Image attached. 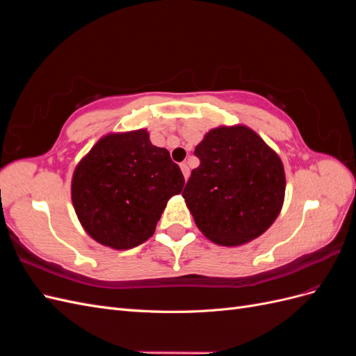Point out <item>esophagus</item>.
I'll use <instances>...</instances> for the list:
<instances>
[{"label": "esophagus", "mask_w": 356, "mask_h": 356, "mask_svg": "<svg viewBox=\"0 0 356 356\" xmlns=\"http://www.w3.org/2000/svg\"><path fill=\"white\" fill-rule=\"evenodd\" d=\"M179 166H181V170H182V175H184V178L187 181L188 177H190V168H188V165L184 161V163H181Z\"/></svg>", "instance_id": "esophagus-1"}]
</instances>
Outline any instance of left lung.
Segmentation results:
<instances>
[{
	"instance_id": "8db88e82",
	"label": "left lung",
	"mask_w": 356,
	"mask_h": 356,
	"mask_svg": "<svg viewBox=\"0 0 356 356\" xmlns=\"http://www.w3.org/2000/svg\"><path fill=\"white\" fill-rule=\"evenodd\" d=\"M200 165L182 191L197 229L222 246L261 236L285 199L282 160L243 124L211 129L196 147Z\"/></svg>"
}]
</instances>
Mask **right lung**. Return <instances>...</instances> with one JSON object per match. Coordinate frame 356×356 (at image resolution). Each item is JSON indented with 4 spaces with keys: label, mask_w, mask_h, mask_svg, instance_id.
Here are the masks:
<instances>
[{
    "label": "right lung",
    "mask_w": 356,
    "mask_h": 356,
    "mask_svg": "<svg viewBox=\"0 0 356 356\" xmlns=\"http://www.w3.org/2000/svg\"><path fill=\"white\" fill-rule=\"evenodd\" d=\"M184 177L166 148L149 141L147 129L108 134L75 166L71 199L92 239L129 250L153 236L168 200Z\"/></svg>",
    "instance_id": "add662e5"
}]
</instances>
